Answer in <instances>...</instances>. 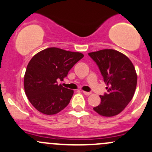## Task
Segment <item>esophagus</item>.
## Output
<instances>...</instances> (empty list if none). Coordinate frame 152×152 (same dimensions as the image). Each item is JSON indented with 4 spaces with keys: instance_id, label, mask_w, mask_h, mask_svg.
Masks as SVG:
<instances>
[{
    "instance_id": "1",
    "label": "esophagus",
    "mask_w": 152,
    "mask_h": 152,
    "mask_svg": "<svg viewBox=\"0 0 152 152\" xmlns=\"http://www.w3.org/2000/svg\"><path fill=\"white\" fill-rule=\"evenodd\" d=\"M82 92H83V94H85V95H86V96H89V95H91V92H87V91H82Z\"/></svg>"
}]
</instances>
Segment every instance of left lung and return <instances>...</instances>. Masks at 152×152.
<instances>
[{
  "label": "left lung",
  "mask_w": 152,
  "mask_h": 152,
  "mask_svg": "<svg viewBox=\"0 0 152 152\" xmlns=\"http://www.w3.org/2000/svg\"><path fill=\"white\" fill-rule=\"evenodd\" d=\"M105 82L107 94L100 96L101 103L94 110L103 117H113L123 111L132 99L137 75L131 60L122 53L104 49L89 53Z\"/></svg>",
  "instance_id": "obj_1"
}]
</instances>
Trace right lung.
<instances>
[{
    "mask_svg": "<svg viewBox=\"0 0 152 152\" xmlns=\"http://www.w3.org/2000/svg\"><path fill=\"white\" fill-rule=\"evenodd\" d=\"M83 57L79 52L50 48L31 58L25 72L23 86L28 99L36 110L53 115L67 107L73 91L58 85L57 80H63Z\"/></svg>",
    "mask_w": 152,
    "mask_h": 152,
    "instance_id": "add662e5",
    "label": "right lung"
}]
</instances>
